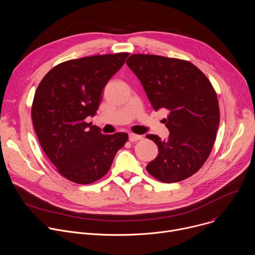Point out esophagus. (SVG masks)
I'll return each instance as SVG.
<instances>
[{
  "label": "esophagus",
  "instance_id": "34e87169",
  "mask_svg": "<svg viewBox=\"0 0 255 255\" xmlns=\"http://www.w3.org/2000/svg\"><path fill=\"white\" fill-rule=\"evenodd\" d=\"M141 139H143V137L141 135H137V134H134V133H130L129 134V140L131 142H135V141L141 140Z\"/></svg>",
  "mask_w": 255,
  "mask_h": 255
}]
</instances>
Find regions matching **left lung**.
I'll return each mask as SVG.
<instances>
[{
	"mask_svg": "<svg viewBox=\"0 0 255 255\" xmlns=\"http://www.w3.org/2000/svg\"><path fill=\"white\" fill-rule=\"evenodd\" d=\"M126 63L154 110L164 108L169 112L168 139L146 136L158 147V155L146 166L148 173L166 184L192 176L208 159L220 123L219 103L211 82L184 59L132 54Z\"/></svg>",
	"mask_w": 255,
	"mask_h": 255,
	"instance_id": "1",
	"label": "left lung"
}]
</instances>
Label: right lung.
I'll use <instances>...</instances> for the list:
<instances>
[{
	"label": "right lung",
	"instance_id": "right-lung-1",
	"mask_svg": "<svg viewBox=\"0 0 255 255\" xmlns=\"http://www.w3.org/2000/svg\"><path fill=\"white\" fill-rule=\"evenodd\" d=\"M128 52L87 56L55 65L35 92L31 115L41 147L57 171L89 185L110 169L128 134L101 133L86 122L96 115L102 91L124 64Z\"/></svg>",
	"mask_w": 255,
	"mask_h": 255
}]
</instances>
